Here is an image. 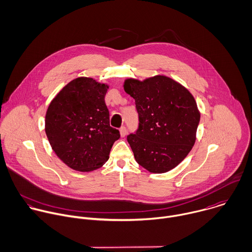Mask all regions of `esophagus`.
<instances>
[{
    "instance_id": "34e87169",
    "label": "esophagus",
    "mask_w": 252,
    "mask_h": 252,
    "mask_svg": "<svg viewBox=\"0 0 252 252\" xmlns=\"http://www.w3.org/2000/svg\"><path fill=\"white\" fill-rule=\"evenodd\" d=\"M120 133H121V136L122 137H125L126 134V126H122L120 128Z\"/></svg>"
}]
</instances>
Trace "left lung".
<instances>
[{
    "instance_id": "obj_1",
    "label": "left lung",
    "mask_w": 252,
    "mask_h": 252,
    "mask_svg": "<svg viewBox=\"0 0 252 252\" xmlns=\"http://www.w3.org/2000/svg\"><path fill=\"white\" fill-rule=\"evenodd\" d=\"M124 88L135 100L138 113V128L127 135L136 162L150 173L169 172L195 143L200 113L193 96L165 75L143 81L128 78Z\"/></svg>"
}]
</instances>
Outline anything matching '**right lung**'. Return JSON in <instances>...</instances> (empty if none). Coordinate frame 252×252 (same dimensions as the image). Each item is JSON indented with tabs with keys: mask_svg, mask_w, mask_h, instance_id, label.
Returning a JSON list of instances; mask_svg holds the SVG:
<instances>
[{
	"mask_svg": "<svg viewBox=\"0 0 252 252\" xmlns=\"http://www.w3.org/2000/svg\"><path fill=\"white\" fill-rule=\"evenodd\" d=\"M109 86L90 77L68 82L50 103L45 131L56 155L69 168L91 172L109 159L120 131L110 126Z\"/></svg>",
	"mask_w": 252,
	"mask_h": 252,
	"instance_id": "add662e5",
	"label": "right lung"
}]
</instances>
